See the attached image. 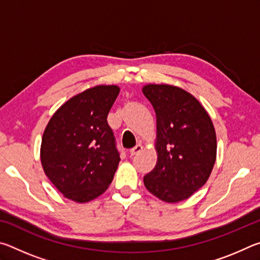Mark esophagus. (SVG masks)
Instances as JSON below:
<instances>
[{"label": "esophagus", "mask_w": 260, "mask_h": 260, "mask_svg": "<svg viewBox=\"0 0 260 260\" xmlns=\"http://www.w3.org/2000/svg\"><path fill=\"white\" fill-rule=\"evenodd\" d=\"M142 150H143V147L141 146V144H136L134 148L131 149L129 153H131V156H135V155H138V153H140Z\"/></svg>", "instance_id": "esophagus-1"}]
</instances>
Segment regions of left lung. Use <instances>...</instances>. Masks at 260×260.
I'll list each match as a JSON object with an SVG mask.
<instances>
[{
    "instance_id": "left-lung-1",
    "label": "left lung",
    "mask_w": 260,
    "mask_h": 260,
    "mask_svg": "<svg viewBox=\"0 0 260 260\" xmlns=\"http://www.w3.org/2000/svg\"><path fill=\"white\" fill-rule=\"evenodd\" d=\"M156 112L157 164L144 186L157 199L178 203L208 181L217 157L212 120L199 100L182 88L149 83L142 88Z\"/></svg>"
}]
</instances>
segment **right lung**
I'll return each mask as SVG.
<instances>
[{"instance_id":"obj_1","label":"right lung","mask_w":260,"mask_h":260,"mask_svg":"<svg viewBox=\"0 0 260 260\" xmlns=\"http://www.w3.org/2000/svg\"><path fill=\"white\" fill-rule=\"evenodd\" d=\"M120 88L100 85L67 101L43 132L41 164L48 179L77 203L107 190L120 161L108 114Z\"/></svg>"}]
</instances>
